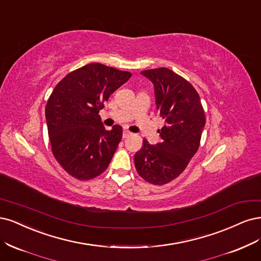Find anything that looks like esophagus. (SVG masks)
<instances>
[{
	"instance_id": "1",
	"label": "esophagus",
	"mask_w": 261,
	"mask_h": 261,
	"mask_svg": "<svg viewBox=\"0 0 261 261\" xmlns=\"http://www.w3.org/2000/svg\"><path fill=\"white\" fill-rule=\"evenodd\" d=\"M130 136H131V133H130L129 131H127V130L123 131V133H122V138H123V139H127V138H129Z\"/></svg>"
}]
</instances>
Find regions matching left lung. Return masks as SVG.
Returning a JSON list of instances; mask_svg holds the SVG:
<instances>
[{
	"label": "left lung",
	"mask_w": 261,
	"mask_h": 261,
	"mask_svg": "<svg viewBox=\"0 0 261 261\" xmlns=\"http://www.w3.org/2000/svg\"><path fill=\"white\" fill-rule=\"evenodd\" d=\"M141 73L154 83L156 108L165 125L158 130L161 143L150 145L143 140L134 165L141 178L163 186L178 178L197 152L206 117L197 91L178 73L165 67Z\"/></svg>",
	"instance_id": "left-lung-1"
}]
</instances>
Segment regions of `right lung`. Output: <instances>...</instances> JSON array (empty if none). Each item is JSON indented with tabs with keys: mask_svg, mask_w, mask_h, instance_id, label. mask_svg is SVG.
Here are the masks:
<instances>
[{
	"mask_svg": "<svg viewBox=\"0 0 261 261\" xmlns=\"http://www.w3.org/2000/svg\"><path fill=\"white\" fill-rule=\"evenodd\" d=\"M130 77L129 71L92 63L65 75L49 95L45 118L52 153L73 178L91 180L107 169L122 128L106 130L98 113Z\"/></svg>",
	"mask_w": 261,
	"mask_h": 261,
	"instance_id": "obj_1",
	"label": "right lung"
}]
</instances>
